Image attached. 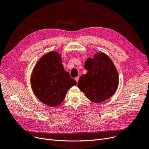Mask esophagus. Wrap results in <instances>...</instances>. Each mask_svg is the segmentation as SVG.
I'll return each mask as SVG.
<instances>
[{
  "mask_svg": "<svg viewBox=\"0 0 149 149\" xmlns=\"http://www.w3.org/2000/svg\"><path fill=\"white\" fill-rule=\"evenodd\" d=\"M78 79H79V76H78V77H75V81L78 83Z\"/></svg>",
  "mask_w": 149,
  "mask_h": 149,
  "instance_id": "1",
  "label": "esophagus"
}]
</instances>
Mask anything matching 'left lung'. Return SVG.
<instances>
[{
    "instance_id": "1",
    "label": "left lung",
    "mask_w": 149,
    "mask_h": 149,
    "mask_svg": "<svg viewBox=\"0 0 149 149\" xmlns=\"http://www.w3.org/2000/svg\"><path fill=\"white\" fill-rule=\"evenodd\" d=\"M86 74L82 75L78 87L89 100L100 103L113 96L118 85V75L113 62L104 53H96L85 62Z\"/></svg>"
}]
</instances>
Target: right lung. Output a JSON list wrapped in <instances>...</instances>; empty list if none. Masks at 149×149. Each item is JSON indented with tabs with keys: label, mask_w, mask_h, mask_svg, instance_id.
<instances>
[{
	"label": "right lung",
	"mask_w": 149,
	"mask_h": 149,
	"mask_svg": "<svg viewBox=\"0 0 149 149\" xmlns=\"http://www.w3.org/2000/svg\"><path fill=\"white\" fill-rule=\"evenodd\" d=\"M62 63L61 54L50 52L39 59L32 73L31 83L34 94L49 107L60 105L68 91L77 84Z\"/></svg>",
	"instance_id": "right-lung-1"
}]
</instances>
